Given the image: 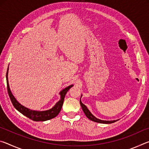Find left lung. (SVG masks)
Here are the masks:
<instances>
[{"label": "left lung", "instance_id": "left-lung-1", "mask_svg": "<svg viewBox=\"0 0 149 149\" xmlns=\"http://www.w3.org/2000/svg\"><path fill=\"white\" fill-rule=\"evenodd\" d=\"M80 104H81V107L82 108V110L83 111H84V112L85 113V114L86 116L89 118V120H91V121H93V122H97V123H114L115 122H116V121L118 120H110V121H107V120H100V119H98V118H97L96 117H95L94 116H93L91 112H90V111L89 110V109L87 108L86 106H85V104H83V103L81 102V101L80 100Z\"/></svg>", "mask_w": 149, "mask_h": 149}]
</instances>
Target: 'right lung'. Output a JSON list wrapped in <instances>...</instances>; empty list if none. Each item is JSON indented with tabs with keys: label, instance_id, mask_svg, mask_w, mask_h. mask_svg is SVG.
Listing matches in <instances>:
<instances>
[{
	"label": "right lung",
	"instance_id": "obj_1",
	"mask_svg": "<svg viewBox=\"0 0 149 149\" xmlns=\"http://www.w3.org/2000/svg\"><path fill=\"white\" fill-rule=\"evenodd\" d=\"M8 68L6 72V83H7V89H8V95L10 97V99L11 100V102L12 104L14 107L16 109L19 111L20 113H22V114L26 116L29 119H31L35 122H44V121H47L50 119H52L56 116L59 114L61 108L62 107L63 103H64V97L66 94L67 92L68 91V90L73 87V85H70V86L65 87V89H63L62 91L60 92V100L56 104H55L53 107L48 110L45 111H36V110H30L29 108L24 107L23 105H22L20 103L17 101L16 98L14 97V96L12 95V93L10 89L9 84H8Z\"/></svg>",
	"mask_w": 149,
	"mask_h": 149
}]
</instances>
